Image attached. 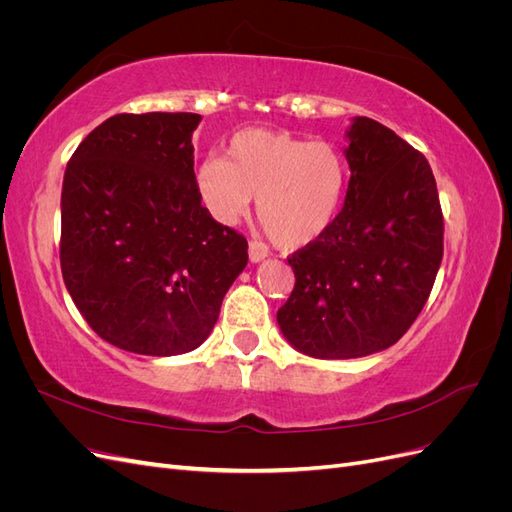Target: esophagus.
<instances>
[{"instance_id":"obj_1","label":"esophagus","mask_w":512,"mask_h":512,"mask_svg":"<svg viewBox=\"0 0 512 512\" xmlns=\"http://www.w3.org/2000/svg\"><path fill=\"white\" fill-rule=\"evenodd\" d=\"M247 254H250V262H262L267 258V247L262 245V243H258V241H252L250 243V250H247Z\"/></svg>"}]
</instances>
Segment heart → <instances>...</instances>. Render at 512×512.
<instances>
[{"label": "heart", "mask_w": 512, "mask_h": 512, "mask_svg": "<svg viewBox=\"0 0 512 512\" xmlns=\"http://www.w3.org/2000/svg\"><path fill=\"white\" fill-rule=\"evenodd\" d=\"M226 153L228 160L209 153L194 168L196 194L215 222L237 224L256 196V218L271 241L301 250L337 218L348 166L333 145L247 128L230 138Z\"/></svg>", "instance_id": "heart-1"}]
</instances>
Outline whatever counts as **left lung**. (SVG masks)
Returning a JSON list of instances; mask_svg holds the SVG:
<instances>
[{
  "mask_svg": "<svg viewBox=\"0 0 512 512\" xmlns=\"http://www.w3.org/2000/svg\"><path fill=\"white\" fill-rule=\"evenodd\" d=\"M350 181L333 224L288 262L294 290L277 312L292 348L359 359L399 342L436 282L444 222L423 153L369 117H354Z\"/></svg>",
  "mask_w": 512,
  "mask_h": 512,
  "instance_id": "obj_1",
  "label": "left lung"
}]
</instances>
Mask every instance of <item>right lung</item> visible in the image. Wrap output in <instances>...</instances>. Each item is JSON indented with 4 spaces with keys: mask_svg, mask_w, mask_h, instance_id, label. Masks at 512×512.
I'll return each instance as SVG.
<instances>
[{
    "mask_svg": "<svg viewBox=\"0 0 512 512\" xmlns=\"http://www.w3.org/2000/svg\"><path fill=\"white\" fill-rule=\"evenodd\" d=\"M196 113L115 115L76 147L61 188V275L108 344L196 350L247 265V241L194 188Z\"/></svg>",
    "mask_w": 512,
    "mask_h": 512,
    "instance_id": "1",
    "label": "right lung"
}]
</instances>
